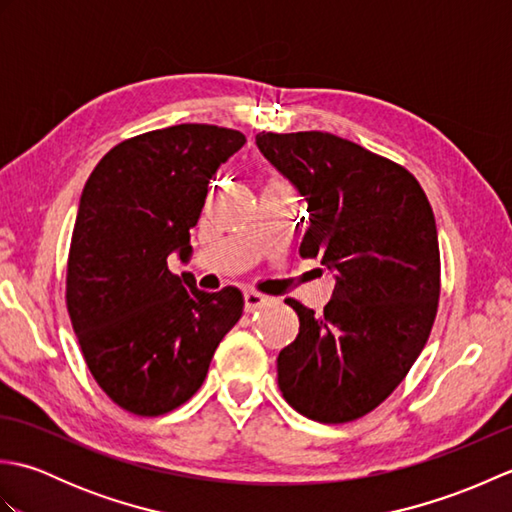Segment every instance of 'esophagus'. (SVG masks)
<instances>
[{
    "label": "esophagus",
    "instance_id": "1",
    "mask_svg": "<svg viewBox=\"0 0 512 512\" xmlns=\"http://www.w3.org/2000/svg\"><path fill=\"white\" fill-rule=\"evenodd\" d=\"M270 301V297L262 295V292H255V290H248L244 292V308L246 312H255L262 306H266V303Z\"/></svg>",
    "mask_w": 512,
    "mask_h": 512
}]
</instances>
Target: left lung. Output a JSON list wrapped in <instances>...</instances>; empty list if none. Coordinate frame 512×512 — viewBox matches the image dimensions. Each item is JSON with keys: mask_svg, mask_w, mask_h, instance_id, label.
<instances>
[{"mask_svg": "<svg viewBox=\"0 0 512 512\" xmlns=\"http://www.w3.org/2000/svg\"><path fill=\"white\" fill-rule=\"evenodd\" d=\"M264 158L308 204L301 257L334 273L323 314L290 301L299 334L277 356L281 394L317 422L378 407L416 363L440 297L431 204L396 162L325 132H262Z\"/></svg>", "mask_w": 512, "mask_h": 512, "instance_id": "8db88e82", "label": "left lung"}]
</instances>
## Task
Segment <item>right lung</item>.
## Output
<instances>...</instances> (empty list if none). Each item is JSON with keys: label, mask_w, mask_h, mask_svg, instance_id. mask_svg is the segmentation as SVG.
<instances>
[{"label": "right lung", "mask_w": 512, "mask_h": 512, "mask_svg": "<svg viewBox=\"0 0 512 512\" xmlns=\"http://www.w3.org/2000/svg\"><path fill=\"white\" fill-rule=\"evenodd\" d=\"M244 143L215 125L156 129L107 151L83 187L65 301L94 380L136 416L187 402L242 317L237 288L204 292L167 259L189 262L209 182Z\"/></svg>", "instance_id": "obj_1"}]
</instances>
